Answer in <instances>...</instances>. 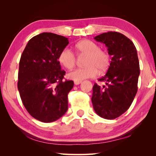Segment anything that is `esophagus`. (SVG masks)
<instances>
[{
  "mask_svg": "<svg viewBox=\"0 0 156 156\" xmlns=\"http://www.w3.org/2000/svg\"><path fill=\"white\" fill-rule=\"evenodd\" d=\"M82 83V81H74V84L76 85H78V84H80Z\"/></svg>",
  "mask_w": 156,
  "mask_h": 156,
  "instance_id": "34e87169",
  "label": "esophagus"
}]
</instances>
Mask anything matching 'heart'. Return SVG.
Returning <instances> with one entry per match:
<instances>
[{"label":"heart","instance_id":"b5f03b06","mask_svg":"<svg viewBox=\"0 0 156 156\" xmlns=\"http://www.w3.org/2000/svg\"><path fill=\"white\" fill-rule=\"evenodd\" d=\"M76 51L79 54H85L83 68H78L67 74V77L74 81H82L84 79L96 77L98 73L106 72L110 65L111 58L107 52L102 51L94 42L87 40L79 41L75 45ZM60 64L67 69L73 68L76 63V57L70 49L65 48L58 55Z\"/></svg>","mask_w":156,"mask_h":156}]
</instances>
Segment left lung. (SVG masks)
Wrapping results in <instances>:
<instances>
[{
    "label": "left lung",
    "mask_w": 156,
    "mask_h": 156,
    "mask_svg": "<svg viewBox=\"0 0 156 156\" xmlns=\"http://www.w3.org/2000/svg\"><path fill=\"white\" fill-rule=\"evenodd\" d=\"M112 56L107 73L100 78L105 85L94 84L91 102L98 115L105 119L119 117L127 110L138 91L140 65L135 45L123 34L109 31L96 36Z\"/></svg>",
    "instance_id": "obj_1"
}]
</instances>
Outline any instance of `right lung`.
I'll use <instances>...</instances> for the list:
<instances>
[{"mask_svg":"<svg viewBox=\"0 0 156 156\" xmlns=\"http://www.w3.org/2000/svg\"><path fill=\"white\" fill-rule=\"evenodd\" d=\"M68 38L44 32L31 38L21 55L18 89L25 109L35 119L51 122L68 109V94L72 80L63 81L58 55Z\"/></svg>","mask_w":156,"mask_h":156,"instance_id":"1","label":"right lung"}]
</instances>
